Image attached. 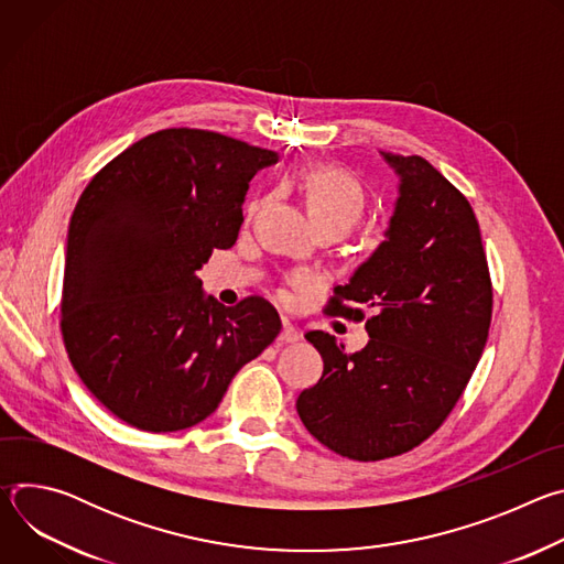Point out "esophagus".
<instances>
[{
	"label": "esophagus",
	"mask_w": 564,
	"mask_h": 564,
	"mask_svg": "<svg viewBox=\"0 0 564 564\" xmlns=\"http://www.w3.org/2000/svg\"><path fill=\"white\" fill-rule=\"evenodd\" d=\"M299 339H301V330H299L296 326H292L290 321L283 318V330H281V335H279V341H281V344H294V341H299Z\"/></svg>",
	"instance_id": "1"
}]
</instances>
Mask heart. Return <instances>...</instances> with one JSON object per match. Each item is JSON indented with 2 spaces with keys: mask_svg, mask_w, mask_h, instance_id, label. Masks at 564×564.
I'll list each match as a JSON object with an SVG mask.
<instances>
[{
  "mask_svg": "<svg viewBox=\"0 0 564 564\" xmlns=\"http://www.w3.org/2000/svg\"><path fill=\"white\" fill-rule=\"evenodd\" d=\"M305 205L318 229L348 234L366 214L364 187L346 172L316 167L303 176Z\"/></svg>",
  "mask_w": 564,
  "mask_h": 564,
  "instance_id": "1",
  "label": "heart"
}]
</instances>
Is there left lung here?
Listing matches in <instances>:
<instances>
[{
    "label": "left lung",
    "mask_w": 564,
    "mask_h": 564,
    "mask_svg": "<svg viewBox=\"0 0 564 564\" xmlns=\"http://www.w3.org/2000/svg\"><path fill=\"white\" fill-rule=\"evenodd\" d=\"M399 176L386 240L337 285L326 310L364 321L355 355L333 335L305 339L324 375L296 399L303 426L330 451L377 462L429 440L455 409L487 346L494 288L466 196L422 155L383 153Z\"/></svg>",
    "instance_id": "obj_1"
}]
</instances>
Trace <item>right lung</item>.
Returning a JSON list of instances; mask_svg holds the SVG:
<instances>
[{
    "mask_svg": "<svg viewBox=\"0 0 564 564\" xmlns=\"http://www.w3.org/2000/svg\"><path fill=\"white\" fill-rule=\"evenodd\" d=\"M276 151L205 129H163L107 163L79 196L66 243V355L124 424L170 433L209 417L281 333L261 296L225 307L196 272L236 243L252 176Z\"/></svg>",
    "mask_w": 564,
    "mask_h": 564,
    "instance_id": "1",
    "label": "right lung"
}]
</instances>
